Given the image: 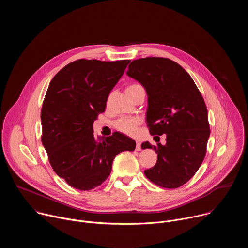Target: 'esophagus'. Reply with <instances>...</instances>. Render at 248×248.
Instances as JSON below:
<instances>
[{
	"label": "esophagus",
	"instance_id": "esophagus-1",
	"mask_svg": "<svg viewBox=\"0 0 248 248\" xmlns=\"http://www.w3.org/2000/svg\"><path fill=\"white\" fill-rule=\"evenodd\" d=\"M137 151H140L141 150V142L140 141H136V148H135Z\"/></svg>",
	"mask_w": 248,
	"mask_h": 248
}]
</instances>
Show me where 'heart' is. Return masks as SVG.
<instances>
[{"mask_svg": "<svg viewBox=\"0 0 248 248\" xmlns=\"http://www.w3.org/2000/svg\"><path fill=\"white\" fill-rule=\"evenodd\" d=\"M142 88V85L139 83H133L130 84L126 88V92H134L135 90ZM141 121L139 118L136 117H123L120 118L115 122V128L119 130L120 132L129 135V136H134L137 134L138 131V126L140 124Z\"/></svg>", "mask_w": 248, "mask_h": 248, "instance_id": "heart-1", "label": "heart"}]
</instances>
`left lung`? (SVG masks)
I'll return each mask as SVG.
<instances>
[{
	"mask_svg": "<svg viewBox=\"0 0 248 248\" xmlns=\"http://www.w3.org/2000/svg\"><path fill=\"white\" fill-rule=\"evenodd\" d=\"M126 75L144 86L148 95L147 126L151 135L166 134V144L142 143L158 154L146 178L165 188L186 184L201 166L210 135L204 99L186 70L161 57L132 61ZM159 137V136H156Z\"/></svg>",
	"mask_w": 248,
	"mask_h": 248,
	"instance_id": "left-lung-1",
	"label": "left lung"
}]
</instances>
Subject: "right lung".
<instances>
[{"mask_svg":"<svg viewBox=\"0 0 248 248\" xmlns=\"http://www.w3.org/2000/svg\"><path fill=\"white\" fill-rule=\"evenodd\" d=\"M129 62L80 59L50 82L41 110V140L55 172L77 189L100 186L110 175L115 157L135 149V141L122 133L106 138L93 133V122L105 112Z\"/></svg>","mask_w":248,"mask_h":248,"instance_id":"1","label":"right lung"}]
</instances>
